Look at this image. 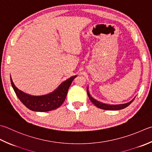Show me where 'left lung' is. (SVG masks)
Returning a JSON list of instances; mask_svg holds the SVG:
<instances>
[{
  "mask_svg": "<svg viewBox=\"0 0 152 152\" xmlns=\"http://www.w3.org/2000/svg\"><path fill=\"white\" fill-rule=\"evenodd\" d=\"M87 93L88 95V97L90 98V99L91 102L93 103L95 105L96 107H97L98 108H100L102 109H104V110H111V111H117V110H121V109H123L126 108V107L129 106L130 103H131L134 99H135V98H134V99L130 101V102L129 103H124V104H119V105H109V104H105V103H103L100 102H98L96 99H95L94 98L92 97L90 94V92L88 91V88H87Z\"/></svg>",
  "mask_w": 152,
  "mask_h": 152,
  "instance_id": "left-lung-1",
  "label": "left lung"
}]
</instances>
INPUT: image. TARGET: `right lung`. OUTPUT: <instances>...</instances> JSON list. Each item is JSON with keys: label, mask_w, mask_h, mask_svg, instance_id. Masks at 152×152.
<instances>
[{"label": "right lung", "mask_w": 152, "mask_h": 152, "mask_svg": "<svg viewBox=\"0 0 152 152\" xmlns=\"http://www.w3.org/2000/svg\"><path fill=\"white\" fill-rule=\"evenodd\" d=\"M76 76L70 77L49 94L40 96H31L18 90L12 82L10 76L11 84L16 96L27 108L34 111L47 112L58 108L66 99L68 88Z\"/></svg>", "instance_id": "1"}]
</instances>
